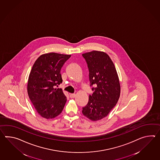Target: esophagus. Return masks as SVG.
Masks as SVG:
<instances>
[{
    "label": "esophagus",
    "mask_w": 160,
    "mask_h": 160,
    "mask_svg": "<svg viewBox=\"0 0 160 160\" xmlns=\"http://www.w3.org/2000/svg\"><path fill=\"white\" fill-rule=\"evenodd\" d=\"M75 96H76V95L74 94V93H71V94L69 95V97H70V98H71V99L74 98H75Z\"/></svg>",
    "instance_id": "esophagus-1"
}]
</instances>
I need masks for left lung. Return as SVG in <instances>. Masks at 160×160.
<instances>
[{
	"label": "left lung",
	"mask_w": 160,
	"mask_h": 160,
	"mask_svg": "<svg viewBox=\"0 0 160 160\" xmlns=\"http://www.w3.org/2000/svg\"><path fill=\"white\" fill-rule=\"evenodd\" d=\"M82 56L87 64L93 91L82 113L91 121H98L107 117L117 103L121 91L119 78L113 62L106 53L92 51Z\"/></svg>",
	"instance_id": "1"
}]
</instances>
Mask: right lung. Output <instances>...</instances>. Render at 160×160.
Segmentation results:
<instances>
[{"label":"right lung","instance_id":"right-lung-1","mask_svg":"<svg viewBox=\"0 0 160 160\" xmlns=\"http://www.w3.org/2000/svg\"><path fill=\"white\" fill-rule=\"evenodd\" d=\"M71 55L56 53L39 56L28 77V92L37 112L46 119L60 114L67 102L62 89L55 88L62 83L61 69Z\"/></svg>","mask_w":160,"mask_h":160}]
</instances>
